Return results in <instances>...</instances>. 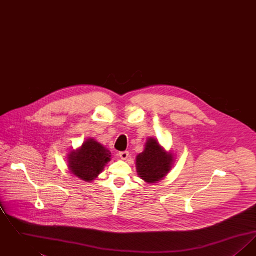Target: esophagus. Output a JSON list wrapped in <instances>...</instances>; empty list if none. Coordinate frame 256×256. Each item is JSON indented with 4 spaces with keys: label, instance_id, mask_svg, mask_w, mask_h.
I'll list each match as a JSON object with an SVG mask.
<instances>
[{
    "label": "esophagus",
    "instance_id": "esophagus-1",
    "mask_svg": "<svg viewBox=\"0 0 256 256\" xmlns=\"http://www.w3.org/2000/svg\"><path fill=\"white\" fill-rule=\"evenodd\" d=\"M119 156L122 159H126L128 158V150H124V152H119Z\"/></svg>",
    "mask_w": 256,
    "mask_h": 256
}]
</instances>
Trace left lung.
Segmentation results:
<instances>
[{
  "label": "left lung",
  "instance_id": "1",
  "mask_svg": "<svg viewBox=\"0 0 256 256\" xmlns=\"http://www.w3.org/2000/svg\"><path fill=\"white\" fill-rule=\"evenodd\" d=\"M172 162V154L166 152L156 139L150 138L144 152L136 158V169L143 180L156 182L167 174Z\"/></svg>",
  "mask_w": 256,
  "mask_h": 256
}]
</instances>
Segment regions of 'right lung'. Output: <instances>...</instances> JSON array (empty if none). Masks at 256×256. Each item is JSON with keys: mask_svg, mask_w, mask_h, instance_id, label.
I'll list each match as a JSON object with an SVG mask.
<instances>
[{"mask_svg": "<svg viewBox=\"0 0 256 256\" xmlns=\"http://www.w3.org/2000/svg\"><path fill=\"white\" fill-rule=\"evenodd\" d=\"M110 160V150L94 139L86 140L80 150L69 156L68 166L82 180H93Z\"/></svg>", "mask_w": 256, "mask_h": 256, "instance_id": "right-lung-1", "label": "right lung"}]
</instances>
